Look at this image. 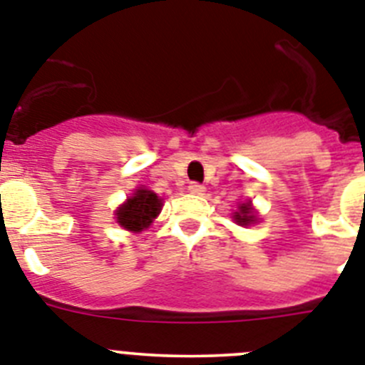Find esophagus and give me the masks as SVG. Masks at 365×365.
<instances>
[{
    "label": "esophagus",
    "instance_id": "obj_1",
    "mask_svg": "<svg viewBox=\"0 0 365 365\" xmlns=\"http://www.w3.org/2000/svg\"><path fill=\"white\" fill-rule=\"evenodd\" d=\"M189 192L190 195H196V196H202L205 192V187L198 182H190L189 183Z\"/></svg>",
    "mask_w": 365,
    "mask_h": 365
}]
</instances>
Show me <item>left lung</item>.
Returning a JSON list of instances; mask_svg holds the SVG:
<instances>
[{
  "label": "left lung",
  "instance_id": "obj_1",
  "mask_svg": "<svg viewBox=\"0 0 365 365\" xmlns=\"http://www.w3.org/2000/svg\"><path fill=\"white\" fill-rule=\"evenodd\" d=\"M235 218L240 225H249L251 222H255V215L251 212V205L249 203H244L240 207V212H235Z\"/></svg>",
  "mask_w": 365,
  "mask_h": 365
}]
</instances>
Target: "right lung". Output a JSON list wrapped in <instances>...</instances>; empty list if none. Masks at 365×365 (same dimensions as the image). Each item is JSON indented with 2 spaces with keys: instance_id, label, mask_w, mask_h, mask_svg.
I'll list each match as a JSON object with an SVG mask.
<instances>
[{
  "instance_id": "obj_1",
  "label": "right lung",
  "mask_w": 365,
  "mask_h": 365,
  "mask_svg": "<svg viewBox=\"0 0 365 365\" xmlns=\"http://www.w3.org/2000/svg\"><path fill=\"white\" fill-rule=\"evenodd\" d=\"M162 200L147 189H138L134 196H130L120 211L116 212L118 223L127 231L140 232L153 223V220L160 215Z\"/></svg>"
}]
</instances>
